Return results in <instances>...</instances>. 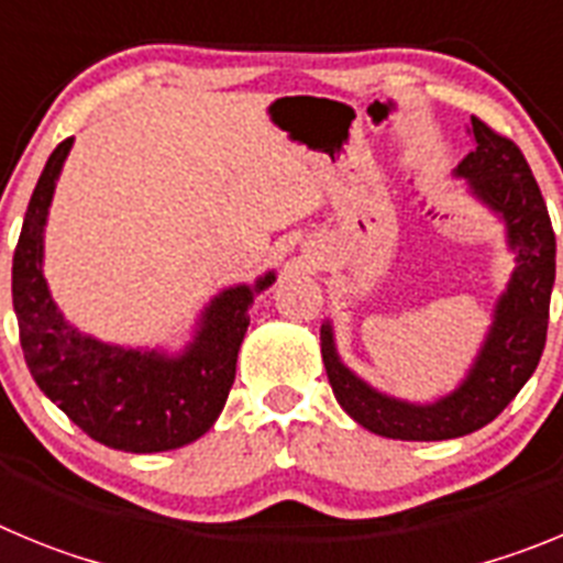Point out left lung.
<instances>
[{"mask_svg":"<svg viewBox=\"0 0 563 563\" xmlns=\"http://www.w3.org/2000/svg\"><path fill=\"white\" fill-rule=\"evenodd\" d=\"M471 134L476 146L456 166V177H465L476 200L501 217L516 267L465 380L426 406L380 395L343 366L332 327H321V355L335 400L363 429L389 440H454L482 429L519 395L544 352L555 282L553 222L521 148L479 118H471Z\"/></svg>","mask_w":563,"mask_h":563,"instance_id":"1","label":"left lung"}]
</instances>
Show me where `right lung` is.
Segmentation results:
<instances>
[{"instance_id":"1","label":"right lung","mask_w":563,"mask_h":563,"mask_svg":"<svg viewBox=\"0 0 563 563\" xmlns=\"http://www.w3.org/2000/svg\"><path fill=\"white\" fill-rule=\"evenodd\" d=\"M69 146L73 137L49 154L13 253V310L24 361L38 389L101 445L129 454L180 449L206 434L220 417L251 324L247 307L256 292L276 282V273H265L253 287L222 290L177 357L123 350L78 332L53 305L42 273L44 222Z\"/></svg>"}]
</instances>
